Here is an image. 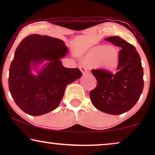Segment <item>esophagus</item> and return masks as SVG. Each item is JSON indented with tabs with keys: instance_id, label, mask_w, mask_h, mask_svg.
I'll use <instances>...</instances> for the list:
<instances>
[{
	"instance_id": "esophagus-1",
	"label": "esophagus",
	"mask_w": 155,
	"mask_h": 155,
	"mask_svg": "<svg viewBox=\"0 0 155 155\" xmlns=\"http://www.w3.org/2000/svg\"><path fill=\"white\" fill-rule=\"evenodd\" d=\"M79 68L82 73H86L87 72V68L85 66H84V65H80Z\"/></svg>"
}]
</instances>
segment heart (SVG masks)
<instances>
[{
    "label": "heart",
    "mask_w": 155,
    "mask_h": 155,
    "mask_svg": "<svg viewBox=\"0 0 155 155\" xmlns=\"http://www.w3.org/2000/svg\"><path fill=\"white\" fill-rule=\"evenodd\" d=\"M86 61L99 67L114 71L119 65V55L113 46H97L91 48L84 57Z\"/></svg>",
    "instance_id": "heart-1"
}]
</instances>
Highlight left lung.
<instances>
[{
	"mask_svg": "<svg viewBox=\"0 0 155 155\" xmlns=\"http://www.w3.org/2000/svg\"><path fill=\"white\" fill-rule=\"evenodd\" d=\"M121 48L118 72L113 74L104 69L92 70L97 85L90 93L95 107L104 113L119 115L134 107L143 92V68L136 48L119 37L106 38Z\"/></svg>",
	"mask_w": 155,
	"mask_h": 155,
	"instance_id": "1",
	"label": "left lung"
}]
</instances>
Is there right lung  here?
Listing matches in <instances>:
<instances>
[{
  "mask_svg": "<svg viewBox=\"0 0 155 155\" xmlns=\"http://www.w3.org/2000/svg\"><path fill=\"white\" fill-rule=\"evenodd\" d=\"M68 49L62 40L32 35L25 37L15 53L9 70L8 85L19 108L31 116H40L58 107L65 87L80 78L78 68H66L61 58ZM46 61L37 76L31 67Z\"/></svg>",
  "mask_w": 155,
  "mask_h": 155,
  "instance_id": "obj_1",
  "label": "right lung"
}]
</instances>
